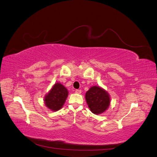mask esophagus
<instances>
[{
	"mask_svg": "<svg viewBox=\"0 0 157 157\" xmlns=\"http://www.w3.org/2000/svg\"><path fill=\"white\" fill-rule=\"evenodd\" d=\"M75 93H78V94H80L82 93V90H80V89H76L75 90Z\"/></svg>",
	"mask_w": 157,
	"mask_h": 157,
	"instance_id": "1",
	"label": "esophagus"
}]
</instances>
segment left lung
<instances>
[{"label": "left lung", "mask_w": 157, "mask_h": 157, "mask_svg": "<svg viewBox=\"0 0 157 157\" xmlns=\"http://www.w3.org/2000/svg\"><path fill=\"white\" fill-rule=\"evenodd\" d=\"M86 99L89 108L95 114L103 113L110 105V97L105 89L93 86L86 94Z\"/></svg>", "instance_id": "1"}]
</instances>
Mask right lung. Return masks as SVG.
Wrapping results in <instances>:
<instances>
[{
	"label": "right lung",
	"mask_w": 157,
	"mask_h": 157,
	"mask_svg": "<svg viewBox=\"0 0 157 157\" xmlns=\"http://www.w3.org/2000/svg\"><path fill=\"white\" fill-rule=\"evenodd\" d=\"M68 95L67 89L60 83H56L44 97V104L51 110L57 111L64 105Z\"/></svg>",
	"instance_id": "obj_1"
}]
</instances>
